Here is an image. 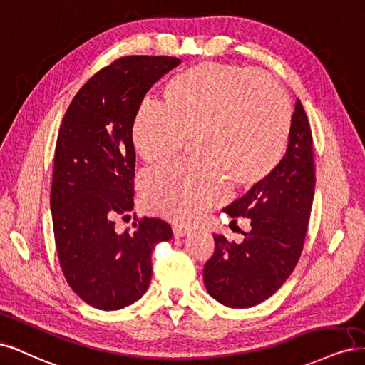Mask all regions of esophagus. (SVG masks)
I'll return each mask as SVG.
<instances>
[{
  "label": "esophagus",
  "mask_w": 365,
  "mask_h": 365,
  "mask_svg": "<svg viewBox=\"0 0 365 365\" xmlns=\"http://www.w3.org/2000/svg\"><path fill=\"white\" fill-rule=\"evenodd\" d=\"M173 233H174V238H183V237H187V235L191 233V230L180 227V226H174Z\"/></svg>",
  "instance_id": "1"
}]
</instances>
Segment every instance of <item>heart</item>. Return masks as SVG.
<instances>
[{
    "label": "heart",
    "instance_id": "b5f03b06",
    "mask_svg": "<svg viewBox=\"0 0 365 365\" xmlns=\"http://www.w3.org/2000/svg\"><path fill=\"white\" fill-rule=\"evenodd\" d=\"M291 106L272 77L250 68L202 63L170 77L160 104L144 103L133 143L150 165H165L191 138L198 160L147 173L140 195L150 212L195 225L240 190L262 183L285 155Z\"/></svg>",
    "mask_w": 365,
    "mask_h": 365
}]
</instances>
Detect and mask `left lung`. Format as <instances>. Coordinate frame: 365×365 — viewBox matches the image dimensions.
<instances>
[{
	"label": "left lung",
	"instance_id": "8db88e82",
	"mask_svg": "<svg viewBox=\"0 0 365 365\" xmlns=\"http://www.w3.org/2000/svg\"><path fill=\"white\" fill-rule=\"evenodd\" d=\"M315 187L312 133L300 100L288 148L268 178L225 212L250 220L241 244L214 235L215 252L203 269L207 292L229 308H252L272 297L297 265Z\"/></svg>",
	"mask_w": 365,
	"mask_h": 365
}]
</instances>
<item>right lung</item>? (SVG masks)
<instances>
[{"label":"right lung","instance_id":"1","mask_svg":"<svg viewBox=\"0 0 365 365\" xmlns=\"http://www.w3.org/2000/svg\"><path fill=\"white\" fill-rule=\"evenodd\" d=\"M180 63L168 56H125L92 76L76 93L57 135L51 183L53 229L65 279L103 311L144 296L151 253L173 238L160 218L118 232L115 218L133 210V121L145 93Z\"/></svg>","mask_w":365,"mask_h":365}]
</instances>
